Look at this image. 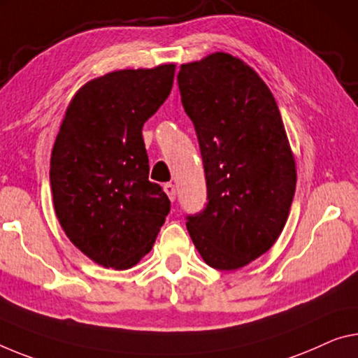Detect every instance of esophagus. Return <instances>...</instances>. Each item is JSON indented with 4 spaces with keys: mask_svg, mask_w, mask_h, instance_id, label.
I'll return each mask as SVG.
<instances>
[{
    "mask_svg": "<svg viewBox=\"0 0 358 358\" xmlns=\"http://www.w3.org/2000/svg\"><path fill=\"white\" fill-rule=\"evenodd\" d=\"M164 192H166V195H168V198L171 201H174L176 200V187H174V184H171V182H168V184H164Z\"/></svg>",
    "mask_w": 358,
    "mask_h": 358,
    "instance_id": "34e87169",
    "label": "esophagus"
}]
</instances>
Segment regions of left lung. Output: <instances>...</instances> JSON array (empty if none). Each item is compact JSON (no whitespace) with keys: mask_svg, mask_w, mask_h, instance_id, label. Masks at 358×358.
<instances>
[{"mask_svg":"<svg viewBox=\"0 0 358 358\" xmlns=\"http://www.w3.org/2000/svg\"><path fill=\"white\" fill-rule=\"evenodd\" d=\"M178 83L208 189L187 230L208 266L236 271L271 250L287 224L296 163L282 115L261 76L230 54L182 64Z\"/></svg>","mask_w":358,"mask_h":358,"instance_id":"1","label":"left lung"}]
</instances>
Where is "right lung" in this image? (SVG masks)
Returning a JSON list of instances; mask_svg holds the SVG:
<instances>
[{"label":"right lung","mask_w":358,"mask_h":358,"mask_svg":"<svg viewBox=\"0 0 358 358\" xmlns=\"http://www.w3.org/2000/svg\"><path fill=\"white\" fill-rule=\"evenodd\" d=\"M174 70L126 69L87 81L60 124L49 171L54 210L71 243L99 266H136L169 213V198L148 180L142 126L168 99Z\"/></svg>","instance_id":"add662e5"}]
</instances>
